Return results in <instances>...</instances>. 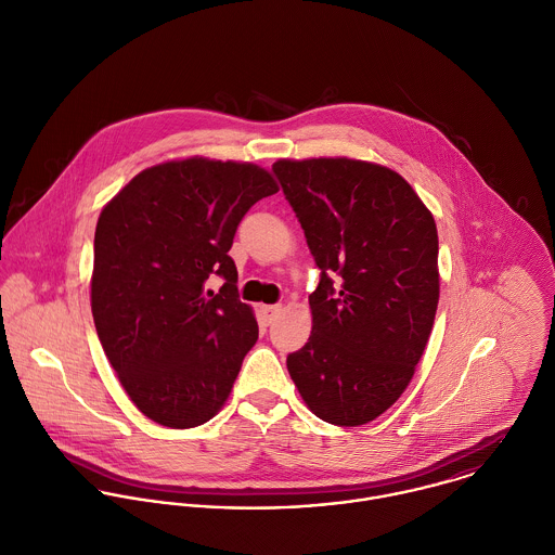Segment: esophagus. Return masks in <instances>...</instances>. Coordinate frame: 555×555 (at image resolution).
<instances>
[{
  "label": "esophagus",
  "mask_w": 555,
  "mask_h": 555,
  "mask_svg": "<svg viewBox=\"0 0 555 555\" xmlns=\"http://www.w3.org/2000/svg\"><path fill=\"white\" fill-rule=\"evenodd\" d=\"M280 312H282L280 306H262V308H260V319H262L264 325H271V323L278 319Z\"/></svg>",
  "instance_id": "1"
}]
</instances>
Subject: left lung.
<instances>
[{
  "label": "left lung",
  "instance_id": "left-lung-1",
  "mask_svg": "<svg viewBox=\"0 0 555 555\" xmlns=\"http://www.w3.org/2000/svg\"><path fill=\"white\" fill-rule=\"evenodd\" d=\"M321 269L312 336L286 358L312 413L369 424L409 385L439 301L430 210L383 166L356 159L273 164Z\"/></svg>",
  "mask_w": 555,
  "mask_h": 555
}]
</instances>
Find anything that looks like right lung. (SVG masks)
I'll return each instance as SVG.
<instances>
[{
	"instance_id": "add662e5",
	"label": "right lung",
	"mask_w": 555,
	"mask_h": 555,
	"mask_svg": "<svg viewBox=\"0 0 555 555\" xmlns=\"http://www.w3.org/2000/svg\"><path fill=\"white\" fill-rule=\"evenodd\" d=\"M278 193L254 164L185 159L140 172L94 232L92 317L103 351L153 422L193 428L225 402L258 323L228 256L245 212ZM222 278L219 294L205 288Z\"/></svg>"
}]
</instances>
